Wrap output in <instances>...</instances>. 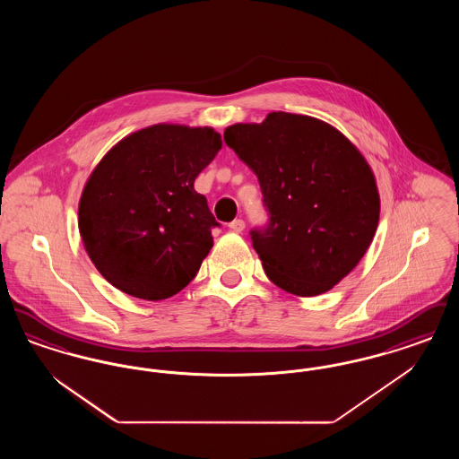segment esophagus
I'll use <instances>...</instances> for the list:
<instances>
[{
	"instance_id": "34e87169",
	"label": "esophagus",
	"mask_w": 459,
	"mask_h": 459,
	"mask_svg": "<svg viewBox=\"0 0 459 459\" xmlns=\"http://www.w3.org/2000/svg\"><path fill=\"white\" fill-rule=\"evenodd\" d=\"M244 227H246V223H244V220L240 219L232 220V221L229 223V229H230L232 232H242Z\"/></svg>"
}]
</instances>
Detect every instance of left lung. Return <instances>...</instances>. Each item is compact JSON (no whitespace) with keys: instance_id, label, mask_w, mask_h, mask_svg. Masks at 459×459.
Instances as JSON below:
<instances>
[{"instance_id":"8db88e82","label":"left lung","mask_w":459,"mask_h":459,"mask_svg":"<svg viewBox=\"0 0 459 459\" xmlns=\"http://www.w3.org/2000/svg\"><path fill=\"white\" fill-rule=\"evenodd\" d=\"M223 141L262 187L268 221L249 236L266 277L294 296L341 282L367 253L380 215L361 153L325 122L284 111L230 126Z\"/></svg>"}]
</instances>
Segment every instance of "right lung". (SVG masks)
Wrapping results in <instances>:
<instances>
[{"mask_svg":"<svg viewBox=\"0 0 459 459\" xmlns=\"http://www.w3.org/2000/svg\"><path fill=\"white\" fill-rule=\"evenodd\" d=\"M220 148L213 129L160 124L127 135L100 161L82 191L79 230L109 284L158 301L196 277L220 223L195 180Z\"/></svg>","mask_w":459,"mask_h":459,"instance_id":"add662e5","label":"right lung"}]
</instances>
